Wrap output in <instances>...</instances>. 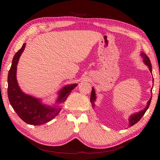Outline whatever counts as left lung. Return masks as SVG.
I'll use <instances>...</instances> for the list:
<instances>
[{
	"label": "left lung",
	"mask_w": 160,
	"mask_h": 160,
	"mask_svg": "<svg viewBox=\"0 0 160 160\" xmlns=\"http://www.w3.org/2000/svg\"><path fill=\"white\" fill-rule=\"evenodd\" d=\"M142 57L144 58V61L145 64H146V66H148L149 67V70L151 72H152V65L151 63V61H150L149 58L146 56V54H145L144 53H142ZM96 99V97H95V92H94V88H92V93H91V96H90V102H92V106H94V102L95 101ZM151 98L150 99V100L147 103V106L145 108L142 110L141 112H139L138 113H136L134 114V115H132L130 116V119H129V122H130V126H132L133 125H135L136 123H138L140 119H142V117L144 116V115L145 114V112H146V110L148 108V107L150 106V103H151Z\"/></svg>",
	"instance_id": "1"
}]
</instances>
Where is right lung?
<instances>
[{"mask_svg":"<svg viewBox=\"0 0 160 160\" xmlns=\"http://www.w3.org/2000/svg\"><path fill=\"white\" fill-rule=\"evenodd\" d=\"M25 45H22L13 58L8 78V98L12 108L22 121L28 124L41 125L53 119L59 113L61 108L45 106L38 99L24 94L19 88L16 77V66ZM77 86V84H72L64 87L61 91L57 102H64Z\"/></svg>","mask_w":160,"mask_h":160,"instance_id":"1","label":"right lung"}]
</instances>
